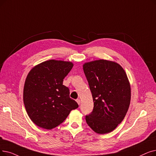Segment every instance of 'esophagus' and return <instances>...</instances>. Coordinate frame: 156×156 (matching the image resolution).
<instances>
[{
  "mask_svg": "<svg viewBox=\"0 0 156 156\" xmlns=\"http://www.w3.org/2000/svg\"><path fill=\"white\" fill-rule=\"evenodd\" d=\"M76 102H77V103L78 104V105H80V99H76Z\"/></svg>",
  "mask_w": 156,
  "mask_h": 156,
  "instance_id": "34e87169",
  "label": "esophagus"
}]
</instances>
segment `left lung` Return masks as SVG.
<instances>
[{"label":"left lung","instance_id":"8db88e82","mask_svg":"<svg viewBox=\"0 0 156 156\" xmlns=\"http://www.w3.org/2000/svg\"><path fill=\"white\" fill-rule=\"evenodd\" d=\"M83 69L94 101L87 124L98 134L110 133L121 123L131 101L127 74L117 62L100 59L85 63Z\"/></svg>","mask_w":156,"mask_h":156}]
</instances>
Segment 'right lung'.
<instances>
[{
	"label": "right lung",
	"instance_id": "add662e5",
	"mask_svg": "<svg viewBox=\"0 0 156 156\" xmlns=\"http://www.w3.org/2000/svg\"><path fill=\"white\" fill-rule=\"evenodd\" d=\"M73 67L71 62L49 60L36 66L26 78L23 103L31 120L37 126L51 129L78 107L69 98L63 80Z\"/></svg>",
	"mask_w": 156,
	"mask_h": 156
}]
</instances>
